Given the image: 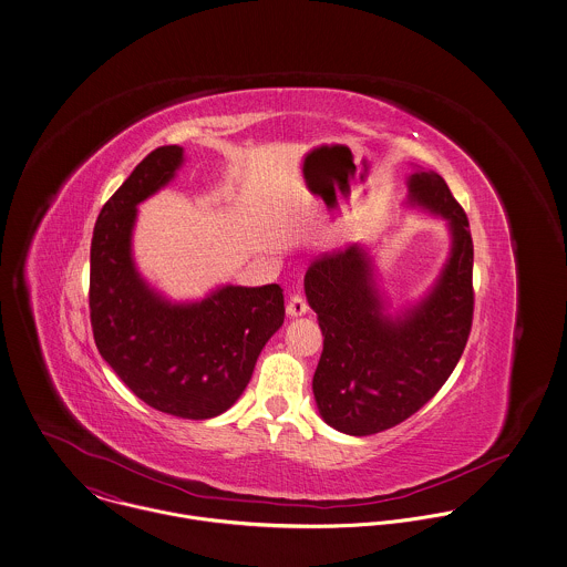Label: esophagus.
Wrapping results in <instances>:
<instances>
[{"label":"esophagus","mask_w":567,"mask_h":567,"mask_svg":"<svg viewBox=\"0 0 567 567\" xmlns=\"http://www.w3.org/2000/svg\"><path fill=\"white\" fill-rule=\"evenodd\" d=\"M307 313H309V305H307L305 296H300V293L289 296V300H287V315L289 317H302V315Z\"/></svg>","instance_id":"34e87169"}]
</instances>
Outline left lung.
<instances>
[{
  "label": "left lung",
  "mask_w": 567,
  "mask_h": 567,
  "mask_svg": "<svg viewBox=\"0 0 567 567\" xmlns=\"http://www.w3.org/2000/svg\"><path fill=\"white\" fill-rule=\"evenodd\" d=\"M409 202L443 217L452 248L435 287L391 315L378 291L372 256L361 246L323 254L305 291L323 334L313 393L323 422L365 437L417 413L456 368L474 315V246L461 204L435 172L409 176Z\"/></svg>",
  "instance_id": "1"
}]
</instances>
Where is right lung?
<instances>
[{"label":"right lung","mask_w":567,"mask_h":567,"mask_svg":"<svg viewBox=\"0 0 567 567\" xmlns=\"http://www.w3.org/2000/svg\"><path fill=\"white\" fill-rule=\"evenodd\" d=\"M183 161V147H156L100 210L89 309L102 359L136 398L176 417L208 420L248 386L260 350L285 321V298L278 285H226L178 305L141 278L132 258L136 206L169 185Z\"/></svg>","instance_id":"add662e5"}]
</instances>
